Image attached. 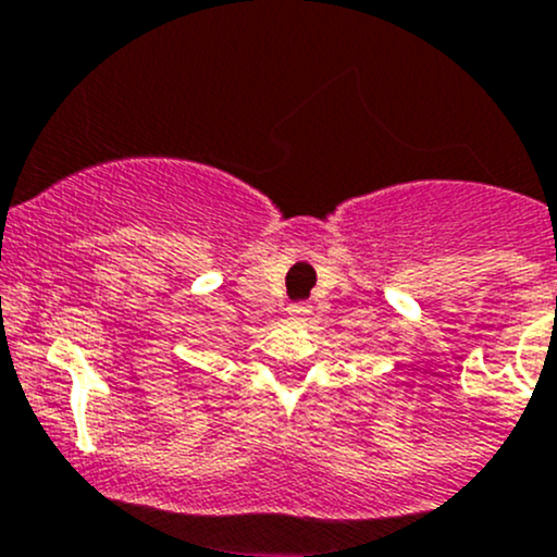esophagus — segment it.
I'll list each match as a JSON object with an SVG mask.
<instances>
[{
    "label": "esophagus",
    "instance_id": "esophagus-1",
    "mask_svg": "<svg viewBox=\"0 0 557 557\" xmlns=\"http://www.w3.org/2000/svg\"><path fill=\"white\" fill-rule=\"evenodd\" d=\"M286 313L295 321H308V317H311V306H306V302H292V306L286 308Z\"/></svg>",
    "mask_w": 557,
    "mask_h": 557
}]
</instances>
